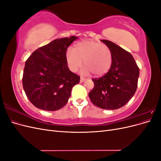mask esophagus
I'll use <instances>...</instances> for the list:
<instances>
[{
  "label": "esophagus",
  "instance_id": "1",
  "mask_svg": "<svg viewBox=\"0 0 161 161\" xmlns=\"http://www.w3.org/2000/svg\"><path fill=\"white\" fill-rule=\"evenodd\" d=\"M85 80H86L85 78H83V77H80V82H84Z\"/></svg>",
  "mask_w": 161,
  "mask_h": 161
}]
</instances>
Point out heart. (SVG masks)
Segmentation results:
<instances>
[{"label":"heart","instance_id":"1","mask_svg":"<svg viewBox=\"0 0 161 161\" xmlns=\"http://www.w3.org/2000/svg\"><path fill=\"white\" fill-rule=\"evenodd\" d=\"M65 58L72 72H75L80 69L83 61L85 74L92 73L97 77L108 73L113 63V54L110 48L105 44L92 40L78 42L73 47L72 51H66Z\"/></svg>","mask_w":161,"mask_h":161}]
</instances>
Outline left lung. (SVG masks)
Masks as SVG:
<instances>
[{
    "mask_svg": "<svg viewBox=\"0 0 161 161\" xmlns=\"http://www.w3.org/2000/svg\"><path fill=\"white\" fill-rule=\"evenodd\" d=\"M113 54L110 70L99 79H92L94 88L89 96L95 106L118 109L132 98L138 86L139 68L131 53L114 42L102 40Z\"/></svg>",
    "mask_w": 161,
    "mask_h": 161,
    "instance_id": "1",
    "label": "left lung"
}]
</instances>
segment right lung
I'll list each match as a JSON object with an SVG mask.
<instances>
[{
  "label": "right lung",
  "mask_w": 161,
  "mask_h": 161,
  "mask_svg": "<svg viewBox=\"0 0 161 161\" xmlns=\"http://www.w3.org/2000/svg\"><path fill=\"white\" fill-rule=\"evenodd\" d=\"M76 36L56 39L34 51L25 62L23 86L28 99L37 108L56 111L69 101L80 76L72 72L66 52Z\"/></svg>",
  "instance_id": "right-lung-1"
}]
</instances>
